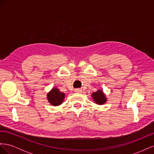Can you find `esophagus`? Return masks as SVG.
<instances>
[{"instance_id":"34e87169","label":"esophagus","mask_w":154,"mask_h":154,"mask_svg":"<svg viewBox=\"0 0 154 154\" xmlns=\"http://www.w3.org/2000/svg\"><path fill=\"white\" fill-rule=\"evenodd\" d=\"M75 92H77V93H79V92H82V90L80 89V88H76V89H75Z\"/></svg>"}]
</instances>
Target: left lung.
Masks as SVG:
<instances>
[{
    "instance_id": "obj_1",
    "label": "left lung",
    "mask_w": 154,
    "mask_h": 154,
    "mask_svg": "<svg viewBox=\"0 0 154 154\" xmlns=\"http://www.w3.org/2000/svg\"><path fill=\"white\" fill-rule=\"evenodd\" d=\"M92 96L96 103L99 105L104 104L106 101L105 96L101 91H97V92H94L92 94Z\"/></svg>"
}]
</instances>
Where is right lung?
<instances>
[{"mask_svg":"<svg viewBox=\"0 0 154 154\" xmlns=\"http://www.w3.org/2000/svg\"><path fill=\"white\" fill-rule=\"evenodd\" d=\"M65 97V94L58 91V88H54L48 94V99L51 104L58 106L62 104Z\"/></svg>","mask_w":154,"mask_h":154,"instance_id":"1","label":"right lung"}]
</instances>
